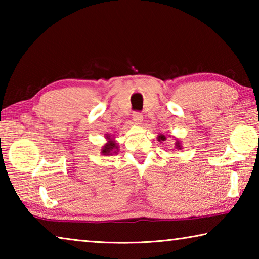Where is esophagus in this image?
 I'll use <instances>...</instances> for the list:
<instances>
[{
  "mask_svg": "<svg viewBox=\"0 0 259 259\" xmlns=\"http://www.w3.org/2000/svg\"><path fill=\"white\" fill-rule=\"evenodd\" d=\"M133 120H134V122H135L136 124H140V123H142V121H143L142 113L134 112V113H133Z\"/></svg>",
  "mask_w": 259,
  "mask_h": 259,
  "instance_id": "1",
  "label": "esophagus"
}]
</instances>
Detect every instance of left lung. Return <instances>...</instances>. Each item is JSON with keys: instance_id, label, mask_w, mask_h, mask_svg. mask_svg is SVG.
Segmentation results:
<instances>
[{"instance_id": "left-lung-1", "label": "left lung", "mask_w": 259, "mask_h": 259, "mask_svg": "<svg viewBox=\"0 0 259 259\" xmlns=\"http://www.w3.org/2000/svg\"><path fill=\"white\" fill-rule=\"evenodd\" d=\"M159 140H165V137H164V136H159ZM175 146H176V148H177V150H181V148H182V146H181V142H178V140H177V142H176V144H175Z\"/></svg>"}]
</instances>
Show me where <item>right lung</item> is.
<instances>
[{
    "mask_svg": "<svg viewBox=\"0 0 259 259\" xmlns=\"http://www.w3.org/2000/svg\"><path fill=\"white\" fill-rule=\"evenodd\" d=\"M106 138L108 142L105 144L102 148V154L103 155H113V154H117L119 152V146L117 144L114 142L113 138H111V136H106Z\"/></svg>",
    "mask_w": 259,
    "mask_h": 259,
    "instance_id": "1",
    "label": "right lung"
}]
</instances>
